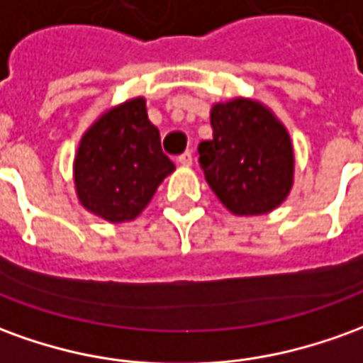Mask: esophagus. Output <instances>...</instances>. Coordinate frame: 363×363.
<instances>
[{"label":"esophagus","mask_w":363,"mask_h":363,"mask_svg":"<svg viewBox=\"0 0 363 363\" xmlns=\"http://www.w3.org/2000/svg\"><path fill=\"white\" fill-rule=\"evenodd\" d=\"M177 161H179V164H182V167H190V164H192V153H190V151H184Z\"/></svg>","instance_id":"esophagus-1"}]
</instances>
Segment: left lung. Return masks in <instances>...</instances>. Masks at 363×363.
Listing matches in <instances>:
<instances>
[{
    "label": "left lung",
    "instance_id": "left-lung-1",
    "mask_svg": "<svg viewBox=\"0 0 363 363\" xmlns=\"http://www.w3.org/2000/svg\"><path fill=\"white\" fill-rule=\"evenodd\" d=\"M212 139L199 145L208 186L234 216H261L279 208L295 182V149L283 121L252 98L216 102Z\"/></svg>",
    "mask_w": 363,
    "mask_h": 363
}]
</instances>
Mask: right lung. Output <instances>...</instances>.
I'll return each instance as SVG.
<instances>
[{
    "mask_svg": "<svg viewBox=\"0 0 363 363\" xmlns=\"http://www.w3.org/2000/svg\"><path fill=\"white\" fill-rule=\"evenodd\" d=\"M173 171L143 96L100 113L80 138L72 163L80 206L110 224L135 220Z\"/></svg>",
    "mask_w": 363,
    "mask_h": 363,
    "instance_id": "add662e5",
    "label": "right lung"
}]
</instances>
